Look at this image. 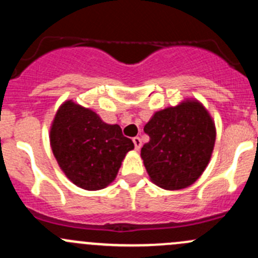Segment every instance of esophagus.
I'll use <instances>...</instances> for the list:
<instances>
[{
  "label": "esophagus",
  "mask_w": 258,
  "mask_h": 258,
  "mask_svg": "<svg viewBox=\"0 0 258 258\" xmlns=\"http://www.w3.org/2000/svg\"><path fill=\"white\" fill-rule=\"evenodd\" d=\"M132 141H134L135 148H136L137 151H140V148H141V146H142V141H141V139H140V137H135V139L132 140Z\"/></svg>",
  "instance_id": "obj_1"
}]
</instances>
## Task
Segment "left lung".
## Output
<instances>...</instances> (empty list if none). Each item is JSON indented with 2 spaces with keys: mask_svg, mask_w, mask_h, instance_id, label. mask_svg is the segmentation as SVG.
<instances>
[{
  "mask_svg": "<svg viewBox=\"0 0 258 258\" xmlns=\"http://www.w3.org/2000/svg\"><path fill=\"white\" fill-rule=\"evenodd\" d=\"M144 131L150 141L141 157L151 182L168 191L194 184L212 156L216 126L207 108L196 98H184L152 114Z\"/></svg>",
  "mask_w": 258,
  "mask_h": 258,
  "instance_id": "8db88e82",
  "label": "left lung"
}]
</instances>
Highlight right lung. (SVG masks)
<instances>
[{
  "label": "right lung",
  "instance_id": "obj_1",
  "mask_svg": "<svg viewBox=\"0 0 258 258\" xmlns=\"http://www.w3.org/2000/svg\"><path fill=\"white\" fill-rule=\"evenodd\" d=\"M49 145L62 172L77 187L97 191L114 181L135 145L118 124H108L93 110L66 100L49 127Z\"/></svg>",
  "mask_w": 258,
  "mask_h": 258
}]
</instances>
